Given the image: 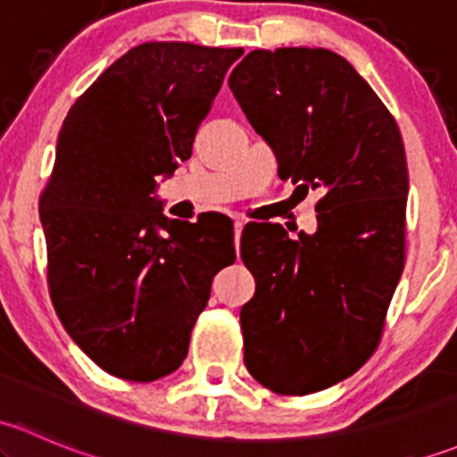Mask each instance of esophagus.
Here are the masks:
<instances>
[{
  "label": "esophagus",
  "mask_w": 457,
  "mask_h": 457,
  "mask_svg": "<svg viewBox=\"0 0 457 457\" xmlns=\"http://www.w3.org/2000/svg\"><path fill=\"white\" fill-rule=\"evenodd\" d=\"M243 228H245V220H243V219L234 220V245H237V252H238V245H241Z\"/></svg>",
  "instance_id": "esophagus-1"
}]
</instances>
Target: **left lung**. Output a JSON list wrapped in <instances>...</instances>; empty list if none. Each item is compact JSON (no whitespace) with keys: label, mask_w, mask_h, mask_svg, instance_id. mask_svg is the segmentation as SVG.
<instances>
[{"label":"left lung","mask_w":457,"mask_h":457,"mask_svg":"<svg viewBox=\"0 0 457 457\" xmlns=\"http://www.w3.org/2000/svg\"><path fill=\"white\" fill-rule=\"evenodd\" d=\"M278 177L322 190L318 229L245 228L256 292L241 310L245 367L305 395L356 373L380 343L404 267L409 172L398 123L352 63L325 48L252 50L229 75Z\"/></svg>","instance_id":"left-lung-1"}]
</instances>
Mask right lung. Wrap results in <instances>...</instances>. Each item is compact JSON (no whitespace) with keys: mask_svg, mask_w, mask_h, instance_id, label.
<instances>
[{"mask_svg":"<svg viewBox=\"0 0 457 457\" xmlns=\"http://www.w3.org/2000/svg\"><path fill=\"white\" fill-rule=\"evenodd\" d=\"M243 48L135 46L71 108L39 216L54 312L110 376L150 382L181 367L234 232L163 216L156 177L192 143Z\"/></svg>","mask_w":457,"mask_h":457,"instance_id":"obj_1","label":"right lung"}]
</instances>
